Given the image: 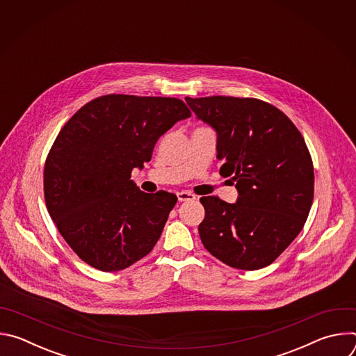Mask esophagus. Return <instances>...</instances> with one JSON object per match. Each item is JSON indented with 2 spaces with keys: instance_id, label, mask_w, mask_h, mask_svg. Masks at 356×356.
Instances as JSON below:
<instances>
[{
  "instance_id": "34e87169",
  "label": "esophagus",
  "mask_w": 356,
  "mask_h": 356,
  "mask_svg": "<svg viewBox=\"0 0 356 356\" xmlns=\"http://www.w3.org/2000/svg\"><path fill=\"white\" fill-rule=\"evenodd\" d=\"M177 198L179 201H190V200H195V194L190 193V191H179L177 193Z\"/></svg>"
}]
</instances>
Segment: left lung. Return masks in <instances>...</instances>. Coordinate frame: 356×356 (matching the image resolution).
<instances>
[{"label":"left lung","instance_id":"8db88e82","mask_svg":"<svg viewBox=\"0 0 356 356\" xmlns=\"http://www.w3.org/2000/svg\"><path fill=\"white\" fill-rule=\"evenodd\" d=\"M195 115L218 135L220 173L238 190L235 204L201 197L200 238L213 257L243 270L275 262L300 234L314 197L309 147L290 118L249 97H186Z\"/></svg>","mask_w":356,"mask_h":356}]
</instances>
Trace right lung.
<instances>
[{
    "label": "right lung",
    "mask_w": 356,
    "mask_h": 356,
    "mask_svg": "<svg viewBox=\"0 0 356 356\" xmlns=\"http://www.w3.org/2000/svg\"><path fill=\"white\" fill-rule=\"evenodd\" d=\"M190 115L180 98L107 94L63 125L44 162L43 193L50 217L81 261L115 272L154 249L177 197L143 193L131 173Z\"/></svg>",
    "instance_id": "1"
}]
</instances>
